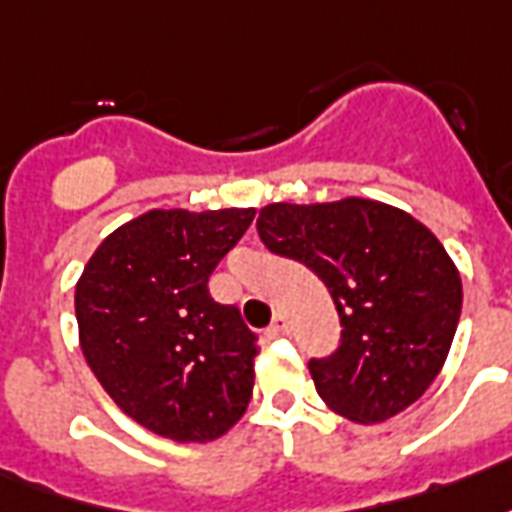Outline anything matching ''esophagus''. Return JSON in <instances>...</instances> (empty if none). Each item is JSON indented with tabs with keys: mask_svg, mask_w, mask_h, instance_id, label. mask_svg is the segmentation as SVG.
Wrapping results in <instances>:
<instances>
[{
	"mask_svg": "<svg viewBox=\"0 0 512 512\" xmlns=\"http://www.w3.org/2000/svg\"><path fill=\"white\" fill-rule=\"evenodd\" d=\"M289 333V319L283 316V313H278L275 319H272V324L267 327V338H281V335Z\"/></svg>",
	"mask_w": 512,
	"mask_h": 512,
	"instance_id": "34e87169",
	"label": "esophagus"
}]
</instances>
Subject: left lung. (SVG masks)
Wrapping results in <instances>:
<instances>
[{
    "mask_svg": "<svg viewBox=\"0 0 512 512\" xmlns=\"http://www.w3.org/2000/svg\"><path fill=\"white\" fill-rule=\"evenodd\" d=\"M261 242L324 281L341 343L311 360L316 393L352 423H384L431 387L461 316V275L409 212L371 199L267 204Z\"/></svg>",
    "mask_w": 512,
    "mask_h": 512,
    "instance_id": "1",
    "label": "left lung"
}]
</instances>
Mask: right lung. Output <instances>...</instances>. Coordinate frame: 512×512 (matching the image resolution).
Segmentation results:
<instances>
[{
    "instance_id": "1",
    "label": "right lung",
    "mask_w": 512,
    "mask_h": 512,
    "mask_svg": "<svg viewBox=\"0 0 512 512\" xmlns=\"http://www.w3.org/2000/svg\"><path fill=\"white\" fill-rule=\"evenodd\" d=\"M256 210H149L111 231L76 283L81 352L114 404L174 442H212L253 395L256 335L210 294Z\"/></svg>"
}]
</instances>
